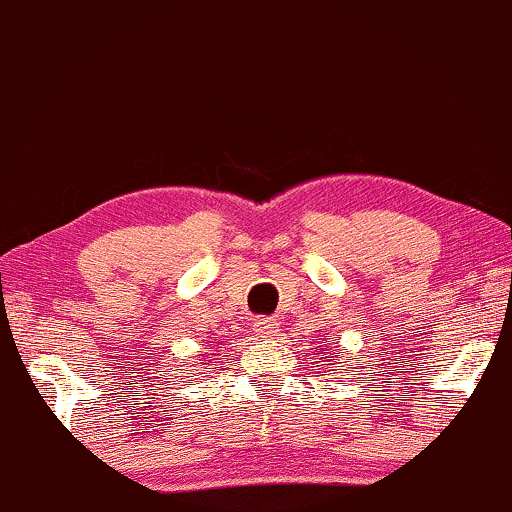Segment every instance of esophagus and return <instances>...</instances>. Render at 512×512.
Returning a JSON list of instances; mask_svg holds the SVG:
<instances>
[{"label": "esophagus", "instance_id": "esophagus-1", "mask_svg": "<svg viewBox=\"0 0 512 512\" xmlns=\"http://www.w3.org/2000/svg\"><path fill=\"white\" fill-rule=\"evenodd\" d=\"M256 334L261 339H273L280 334V323H277L275 318H261L256 323Z\"/></svg>", "mask_w": 512, "mask_h": 512}]
</instances>
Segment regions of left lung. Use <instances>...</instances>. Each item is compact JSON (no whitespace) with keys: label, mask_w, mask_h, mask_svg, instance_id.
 <instances>
[{"label":"left lung","mask_w":512,"mask_h":512,"mask_svg":"<svg viewBox=\"0 0 512 512\" xmlns=\"http://www.w3.org/2000/svg\"><path fill=\"white\" fill-rule=\"evenodd\" d=\"M325 361H327V365H330V361H334V356L330 351H325Z\"/></svg>","instance_id":"1"}]
</instances>
